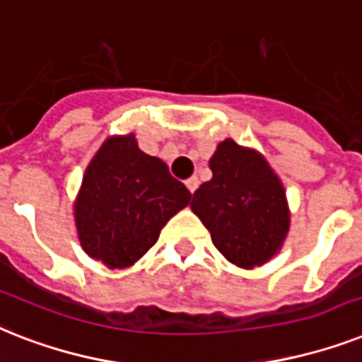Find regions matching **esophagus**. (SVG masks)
Segmentation results:
<instances>
[{"label":"esophagus","instance_id":"34e87169","mask_svg":"<svg viewBox=\"0 0 362 362\" xmlns=\"http://www.w3.org/2000/svg\"><path fill=\"white\" fill-rule=\"evenodd\" d=\"M186 186L191 193H195V189L199 187V178H197V176H191V178H187Z\"/></svg>","mask_w":362,"mask_h":362}]
</instances>
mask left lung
<instances>
[{
    "mask_svg": "<svg viewBox=\"0 0 362 362\" xmlns=\"http://www.w3.org/2000/svg\"><path fill=\"white\" fill-rule=\"evenodd\" d=\"M210 169L214 176L193 193L191 210L227 260L262 266L281 249L290 227L283 184L262 156L232 139L217 146Z\"/></svg>",
    "mask_w": 362,
    "mask_h": 362,
    "instance_id": "left-lung-1",
    "label": "left lung"
}]
</instances>
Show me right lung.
<instances>
[{
	"instance_id": "obj_1",
	"label": "right lung",
	"mask_w": 362,
	"mask_h": 362,
	"mask_svg": "<svg viewBox=\"0 0 362 362\" xmlns=\"http://www.w3.org/2000/svg\"><path fill=\"white\" fill-rule=\"evenodd\" d=\"M189 199L167 163L139 151L134 134L111 137L87 167L76 201L81 247L105 266H132Z\"/></svg>"
}]
</instances>
